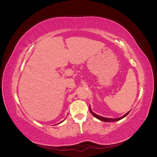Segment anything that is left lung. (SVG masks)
<instances>
[{"label": "left lung", "mask_w": 157, "mask_h": 157, "mask_svg": "<svg viewBox=\"0 0 157 157\" xmlns=\"http://www.w3.org/2000/svg\"><path fill=\"white\" fill-rule=\"evenodd\" d=\"M89 109H90V113H92V115L93 116L95 117H96V119H99V120H101V121H105V122H113V121H119L120 119H123V117H125L127 115H128V114H129V111L128 113H127L125 115H123V117H121L117 118V119H109V118H105V117H103L99 116V115H98L95 114V113H93V112H92V111L91 110V109H90V106H89Z\"/></svg>", "instance_id": "8db88e82"}]
</instances>
